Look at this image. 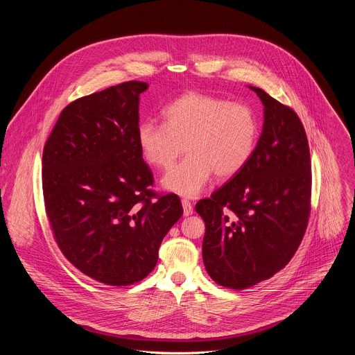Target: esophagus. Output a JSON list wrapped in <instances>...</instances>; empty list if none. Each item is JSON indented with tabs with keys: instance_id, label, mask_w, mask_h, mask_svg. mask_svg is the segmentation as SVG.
Segmentation results:
<instances>
[{
	"instance_id": "esophagus-1",
	"label": "esophagus",
	"mask_w": 355,
	"mask_h": 355,
	"mask_svg": "<svg viewBox=\"0 0 355 355\" xmlns=\"http://www.w3.org/2000/svg\"><path fill=\"white\" fill-rule=\"evenodd\" d=\"M181 204H182V209H184V216L192 215L193 209H192V204H191V202H189L188 199H182Z\"/></svg>"
}]
</instances>
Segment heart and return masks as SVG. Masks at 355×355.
<instances>
[{
    "instance_id": "b5f03b06",
    "label": "heart",
    "mask_w": 355,
    "mask_h": 355,
    "mask_svg": "<svg viewBox=\"0 0 355 355\" xmlns=\"http://www.w3.org/2000/svg\"><path fill=\"white\" fill-rule=\"evenodd\" d=\"M163 118L164 123L141 122L136 139L144 159L163 170L187 150L184 162L162 181L167 191L182 196H196L214 173L220 180L239 174L260 136L257 115L248 105L195 91L174 99Z\"/></svg>"
}]
</instances>
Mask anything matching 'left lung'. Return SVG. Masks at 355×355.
<instances>
[{"mask_svg":"<svg viewBox=\"0 0 355 355\" xmlns=\"http://www.w3.org/2000/svg\"><path fill=\"white\" fill-rule=\"evenodd\" d=\"M263 132L247 166L195 211L205 222L202 257L211 278L245 289L282 270L311 212V155L297 115L261 88Z\"/></svg>","mask_w":355,"mask_h":355,"instance_id":"1","label":"left lung"}]
</instances>
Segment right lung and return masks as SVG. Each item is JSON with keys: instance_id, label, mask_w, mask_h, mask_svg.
I'll return each instance as SVG.
<instances>
[{"instance_id": "1", "label": "right lung", "mask_w": 355, "mask_h": 355, "mask_svg": "<svg viewBox=\"0 0 355 355\" xmlns=\"http://www.w3.org/2000/svg\"><path fill=\"white\" fill-rule=\"evenodd\" d=\"M143 81H128L67 105L42 159L46 214L64 257L107 285L141 281L182 216L174 193L157 196L137 144Z\"/></svg>"}]
</instances>
